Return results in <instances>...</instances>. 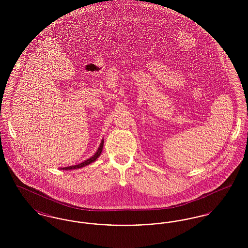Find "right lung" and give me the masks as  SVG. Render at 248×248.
<instances>
[{
    "mask_svg": "<svg viewBox=\"0 0 248 248\" xmlns=\"http://www.w3.org/2000/svg\"><path fill=\"white\" fill-rule=\"evenodd\" d=\"M103 143H104V140H102V141L100 143V145H99V147H98V149H97V151L95 152V154L92 156V157H90L89 159H87V160H85L84 162L83 163H81V164H79V165H71V166H68V167H64V168H61V169H63V170H71V169H77V168H81V167H83V166H86V165H90V164H92V163H94V161L100 156V154H101V152H102V149H103Z\"/></svg>",
    "mask_w": 248,
    "mask_h": 248,
    "instance_id": "right-lung-1",
    "label": "right lung"
}]
</instances>
